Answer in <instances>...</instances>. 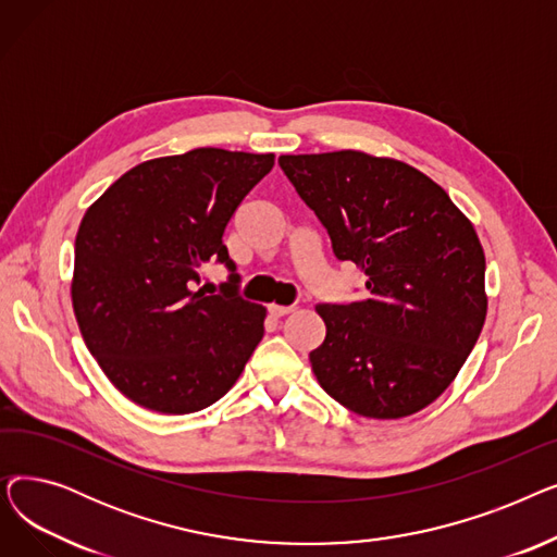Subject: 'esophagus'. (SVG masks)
<instances>
[{
    "label": "esophagus",
    "mask_w": 557,
    "mask_h": 557,
    "mask_svg": "<svg viewBox=\"0 0 557 557\" xmlns=\"http://www.w3.org/2000/svg\"><path fill=\"white\" fill-rule=\"evenodd\" d=\"M294 311H296V307H284V305H271L269 307V313L273 318H282V315H288V313H294Z\"/></svg>",
    "instance_id": "obj_1"
}]
</instances>
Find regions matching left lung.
I'll list each match as a JSON object with an SVG mask.
<instances>
[{"instance_id": "1", "label": "left lung", "mask_w": 557, "mask_h": 557, "mask_svg": "<svg viewBox=\"0 0 557 557\" xmlns=\"http://www.w3.org/2000/svg\"><path fill=\"white\" fill-rule=\"evenodd\" d=\"M368 298L315 305L325 341L309 355L323 391L349 411L397 420L441 397L485 323V255L472 221L411 164L363 151L280 156Z\"/></svg>"}]
</instances>
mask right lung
Wrapping results in <instances>:
<instances>
[{"instance_id": "right-lung-1", "label": "right lung", "mask_w": 557, "mask_h": 557, "mask_svg": "<svg viewBox=\"0 0 557 557\" xmlns=\"http://www.w3.org/2000/svg\"><path fill=\"white\" fill-rule=\"evenodd\" d=\"M273 153L194 149L126 171L85 212L74 244L72 305L112 386L164 416L221 399L263 336L267 309L237 296L223 232ZM208 260L222 294L195 290Z\"/></svg>"}]
</instances>
